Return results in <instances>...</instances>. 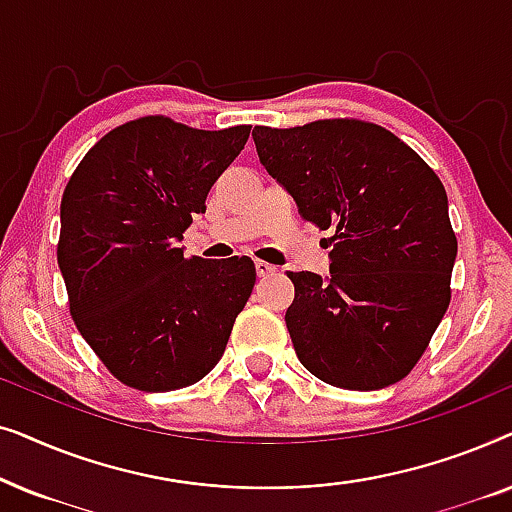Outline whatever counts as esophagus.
<instances>
[{
    "mask_svg": "<svg viewBox=\"0 0 512 512\" xmlns=\"http://www.w3.org/2000/svg\"><path fill=\"white\" fill-rule=\"evenodd\" d=\"M277 268L272 263H265V261H256V275L258 277H270L275 275Z\"/></svg>",
    "mask_w": 512,
    "mask_h": 512,
    "instance_id": "1",
    "label": "esophagus"
}]
</instances>
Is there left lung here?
<instances>
[{"instance_id":"obj_1","label":"left lung","mask_w":512,"mask_h":512,"mask_svg":"<svg viewBox=\"0 0 512 512\" xmlns=\"http://www.w3.org/2000/svg\"><path fill=\"white\" fill-rule=\"evenodd\" d=\"M251 137L303 219L335 230L331 275L289 272L300 363L342 389L403 380L450 305L457 237L436 172L389 130L349 118Z\"/></svg>"}]
</instances>
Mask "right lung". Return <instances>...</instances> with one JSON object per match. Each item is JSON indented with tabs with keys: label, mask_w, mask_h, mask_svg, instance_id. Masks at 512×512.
Masks as SVG:
<instances>
[{
	"label": "right lung",
	"mask_w": 512,
	"mask_h": 512,
	"mask_svg": "<svg viewBox=\"0 0 512 512\" xmlns=\"http://www.w3.org/2000/svg\"><path fill=\"white\" fill-rule=\"evenodd\" d=\"M249 132L146 116L104 135L69 179L58 244L69 312L128 387H188L226 352L254 289V261L186 258L177 242Z\"/></svg>",
	"instance_id": "obj_1"
}]
</instances>
